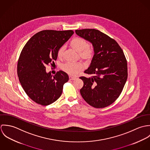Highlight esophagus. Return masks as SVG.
I'll return each mask as SVG.
<instances>
[{
	"label": "esophagus",
	"mask_w": 150,
	"mask_h": 150,
	"mask_svg": "<svg viewBox=\"0 0 150 150\" xmlns=\"http://www.w3.org/2000/svg\"><path fill=\"white\" fill-rule=\"evenodd\" d=\"M76 77H72V76H69V80H76Z\"/></svg>",
	"instance_id": "esophagus-1"
}]
</instances>
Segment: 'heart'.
I'll list each match as a JSON object with an SVG mask.
<instances>
[{"instance_id": "1", "label": "heart", "mask_w": 150, "mask_h": 150, "mask_svg": "<svg viewBox=\"0 0 150 150\" xmlns=\"http://www.w3.org/2000/svg\"><path fill=\"white\" fill-rule=\"evenodd\" d=\"M70 45L79 54L80 58L86 63L89 62L93 58L94 48L91 45L88 44L87 42L84 39L79 37L74 38L70 42ZM64 50V46H62L58 49L57 55L59 58H61L62 57ZM83 68L84 66L81 63H66L62 66L63 70L71 76L77 75Z\"/></svg>"}]
</instances>
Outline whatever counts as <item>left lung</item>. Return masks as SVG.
<instances>
[{"instance_id": "obj_1", "label": "left lung", "mask_w": 150, "mask_h": 150, "mask_svg": "<svg viewBox=\"0 0 150 150\" xmlns=\"http://www.w3.org/2000/svg\"><path fill=\"white\" fill-rule=\"evenodd\" d=\"M80 37L92 43L94 55L80 77L84 86L80 93L90 106L104 108L111 105L120 95L128 78L127 61L119 44L107 35L95 29L76 30Z\"/></svg>"}]
</instances>
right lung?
Wrapping results in <instances>:
<instances>
[{"mask_svg": "<svg viewBox=\"0 0 150 150\" xmlns=\"http://www.w3.org/2000/svg\"><path fill=\"white\" fill-rule=\"evenodd\" d=\"M69 30H44L33 35L22 50L17 64L19 81L27 95L42 106L49 105L61 96L63 86L69 80L60 70L54 76L45 66L57 59V52L73 35Z\"/></svg>", "mask_w": 150, "mask_h": 150, "instance_id": "add662e5", "label": "right lung"}]
</instances>
